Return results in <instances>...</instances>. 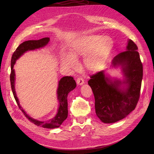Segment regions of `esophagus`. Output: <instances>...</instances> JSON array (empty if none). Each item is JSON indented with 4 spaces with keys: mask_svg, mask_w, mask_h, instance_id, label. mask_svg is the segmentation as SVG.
<instances>
[{
    "mask_svg": "<svg viewBox=\"0 0 154 154\" xmlns=\"http://www.w3.org/2000/svg\"><path fill=\"white\" fill-rule=\"evenodd\" d=\"M76 82H77V84L78 85H83V83H84V80H83V78H82V77H79L77 78V80H76Z\"/></svg>",
    "mask_w": 154,
    "mask_h": 154,
    "instance_id": "esophagus-1",
    "label": "esophagus"
}]
</instances>
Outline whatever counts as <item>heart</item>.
Listing matches in <instances>:
<instances>
[{"label": "heart", "mask_w": 154, "mask_h": 154, "mask_svg": "<svg viewBox=\"0 0 154 154\" xmlns=\"http://www.w3.org/2000/svg\"><path fill=\"white\" fill-rule=\"evenodd\" d=\"M112 38L108 36L90 35L83 36L73 43L71 56L65 55L62 60V66L76 69L77 62L74 58L85 57L86 67L92 71L100 69L105 63L113 48Z\"/></svg>", "instance_id": "1"}]
</instances>
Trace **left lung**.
<instances>
[{"mask_svg":"<svg viewBox=\"0 0 154 154\" xmlns=\"http://www.w3.org/2000/svg\"><path fill=\"white\" fill-rule=\"evenodd\" d=\"M137 49L136 44L129 40L127 51L112 60L113 66H122L125 77L123 81H112L103 71L90 76L88 84L94 96L96 114L102 122H118L136 108L143 79V64Z\"/></svg>","mask_w":154,"mask_h":154,"instance_id":"1","label":"left lung"}]
</instances>
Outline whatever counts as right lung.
Wrapping results in <instances>:
<instances>
[{
  "label": "right lung",
  "instance_id": "right-lung-1",
  "mask_svg": "<svg viewBox=\"0 0 154 154\" xmlns=\"http://www.w3.org/2000/svg\"><path fill=\"white\" fill-rule=\"evenodd\" d=\"M49 42V38L46 37L40 40H27L22 43L17 48L15 52L13 53L11 60V74H10V82L11 87L14 97L17 101V103L18 107L20 109L23 114H24L26 117L28 119L30 122L37 126H41L44 128H58L64 120H66L68 116V109H67V96L69 92L72 91L76 86V83L75 80H74L72 76H64L61 80L59 81L58 87L57 90L58 100L59 101V108L58 110V113L56 115L55 117L53 119H49L48 122H40V121L32 119L27 115L26 112L22 109V107L19 104V101L16 95L15 89V74L14 71L13 66L15 63L16 60L19 58L21 56L27 51L34 50L36 49H39L44 47L47 45Z\"/></svg>",
  "mask_w": 154,
  "mask_h": 154
}]
</instances>
